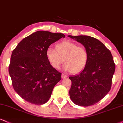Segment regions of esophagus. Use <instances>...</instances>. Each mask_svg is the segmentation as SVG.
<instances>
[{
  "label": "esophagus",
  "instance_id": "34e87169",
  "mask_svg": "<svg viewBox=\"0 0 123 123\" xmlns=\"http://www.w3.org/2000/svg\"><path fill=\"white\" fill-rule=\"evenodd\" d=\"M62 79H65V78H67V76L66 75H64V74H62Z\"/></svg>",
  "mask_w": 123,
  "mask_h": 123
}]
</instances>
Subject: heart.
Here are the masks:
<instances>
[{"instance_id": "heart-1", "label": "heart", "mask_w": 123, "mask_h": 123, "mask_svg": "<svg viewBox=\"0 0 123 123\" xmlns=\"http://www.w3.org/2000/svg\"><path fill=\"white\" fill-rule=\"evenodd\" d=\"M56 49L48 47L46 51L47 59L54 68H60L64 62L65 70L77 74L83 71L87 66L88 53L84 47L65 40L57 44Z\"/></svg>"}]
</instances>
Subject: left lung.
Returning <instances> with one entry per match:
<instances>
[{
  "label": "left lung",
  "mask_w": 123,
  "mask_h": 123,
  "mask_svg": "<svg viewBox=\"0 0 123 123\" xmlns=\"http://www.w3.org/2000/svg\"><path fill=\"white\" fill-rule=\"evenodd\" d=\"M84 45L88 53V62L77 75L69 76L72 85L69 96L76 105H92L101 100L110 91L115 64L111 52L100 41L86 35L72 36Z\"/></svg>",
  "instance_id": "obj_1"
}]
</instances>
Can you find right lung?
<instances>
[{
	"label": "right lung",
	"mask_w": 123,
	"mask_h": 123,
	"mask_svg": "<svg viewBox=\"0 0 123 123\" xmlns=\"http://www.w3.org/2000/svg\"><path fill=\"white\" fill-rule=\"evenodd\" d=\"M61 33L39 31L23 39L13 50L8 71L12 84L23 99L41 105L47 102L62 73L52 67L46 57L49 47Z\"/></svg>",
	"instance_id": "right-lung-1"
}]
</instances>
